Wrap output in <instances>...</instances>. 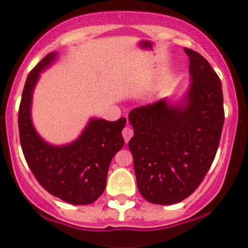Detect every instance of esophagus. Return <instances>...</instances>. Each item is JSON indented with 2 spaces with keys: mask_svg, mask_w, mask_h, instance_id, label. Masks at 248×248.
<instances>
[{
  "mask_svg": "<svg viewBox=\"0 0 248 248\" xmlns=\"http://www.w3.org/2000/svg\"><path fill=\"white\" fill-rule=\"evenodd\" d=\"M122 135H123V138H124V140H125V143H128L129 140H130V138L134 135V130H133V128H131V126L126 125L125 128L123 129Z\"/></svg>",
  "mask_w": 248,
  "mask_h": 248,
  "instance_id": "obj_1",
  "label": "esophagus"
}]
</instances>
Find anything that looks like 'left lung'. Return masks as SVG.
I'll return each mask as SVG.
<instances>
[{
    "mask_svg": "<svg viewBox=\"0 0 248 248\" xmlns=\"http://www.w3.org/2000/svg\"><path fill=\"white\" fill-rule=\"evenodd\" d=\"M185 53L192 83L183 104L161 99L129 113L138 189L156 205L180 202L198 189L215 159L225 120L220 78L200 53L189 48Z\"/></svg>",
    "mask_w": 248,
    "mask_h": 248,
    "instance_id": "left-lung-1",
    "label": "left lung"
}]
</instances>
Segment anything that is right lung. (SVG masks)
I'll list each match as a JSON object with an SVG mask.
<instances>
[{"label": "right lung", "mask_w": 248, "mask_h": 248, "mask_svg": "<svg viewBox=\"0 0 248 248\" xmlns=\"http://www.w3.org/2000/svg\"><path fill=\"white\" fill-rule=\"evenodd\" d=\"M54 58L56 53H49L28 74L18 110L19 141L31 171L43 189L72 205H89L104 191L111 159L124 145L122 130L126 119H92L69 145L43 141L31 120V103L39 72Z\"/></svg>", "instance_id": "obj_1"}]
</instances>
